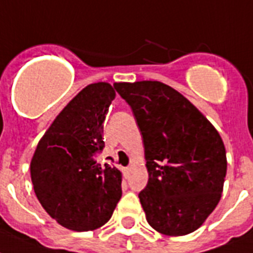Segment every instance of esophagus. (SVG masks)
<instances>
[{"mask_svg": "<svg viewBox=\"0 0 253 253\" xmlns=\"http://www.w3.org/2000/svg\"><path fill=\"white\" fill-rule=\"evenodd\" d=\"M128 172H130V169H128V167H122V173L125 177H127V176H128Z\"/></svg>", "mask_w": 253, "mask_h": 253, "instance_id": "34e87169", "label": "esophagus"}]
</instances>
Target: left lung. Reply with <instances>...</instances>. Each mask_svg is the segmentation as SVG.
Returning <instances> with one entry per match:
<instances>
[{"label":"left lung","instance_id":"left-lung-1","mask_svg":"<svg viewBox=\"0 0 253 253\" xmlns=\"http://www.w3.org/2000/svg\"><path fill=\"white\" fill-rule=\"evenodd\" d=\"M143 135L148 185L139 194L148 224L190 234L221 198L226 152L220 133L184 95L158 81L116 82Z\"/></svg>","mask_w":253,"mask_h":253}]
</instances>
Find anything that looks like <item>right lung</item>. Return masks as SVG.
<instances>
[{
	"label": "right lung",
	"instance_id": "obj_1",
	"mask_svg": "<svg viewBox=\"0 0 253 253\" xmlns=\"http://www.w3.org/2000/svg\"><path fill=\"white\" fill-rule=\"evenodd\" d=\"M116 97L113 86L97 82L81 90L44 132L31 161L37 199L55 221L74 231L101 228L122 197V173L96 165L104 148V120Z\"/></svg>",
	"mask_w": 253,
	"mask_h": 253
}]
</instances>
